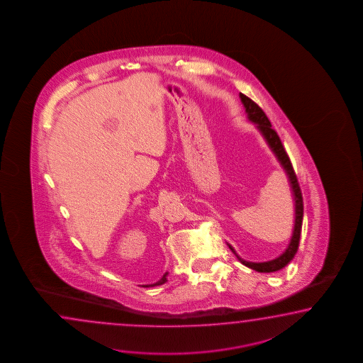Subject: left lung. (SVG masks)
Masks as SVG:
<instances>
[{
	"instance_id": "8db88e82",
	"label": "left lung",
	"mask_w": 363,
	"mask_h": 363,
	"mask_svg": "<svg viewBox=\"0 0 363 363\" xmlns=\"http://www.w3.org/2000/svg\"><path fill=\"white\" fill-rule=\"evenodd\" d=\"M240 98H241L242 104L246 109L247 113V118L250 121L256 123V128L262 133L264 136L265 142L268 143L270 150L276 155L278 161L281 166L284 167V170L287 174V178L290 180V185H291L292 196H294V201H295V224H294V232H292L291 241L289 243L287 249L284 250V254L270 260V262H264V263H252V262H246L241 259L240 256L235 254V249L229 245V249L235 252V255L241 260L242 264H245L246 267H249L251 269L260 272V273H270V272H277V270L282 269L287 264L291 262L294 259L295 254L298 252V242H300V235H301V225H303V213H304V203H303V194H301V189L298 183V178L296 174L292 167L291 161L287 156L286 150H284L282 142L279 139L276 130L272 128L270 121L267 117V114L264 113L263 109L256 104L255 101L247 98L246 95L240 93Z\"/></svg>"
}]
</instances>
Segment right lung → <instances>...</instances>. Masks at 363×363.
<instances>
[{
    "instance_id": "1",
    "label": "right lung",
    "mask_w": 363,
    "mask_h": 363,
    "mask_svg": "<svg viewBox=\"0 0 363 363\" xmlns=\"http://www.w3.org/2000/svg\"><path fill=\"white\" fill-rule=\"evenodd\" d=\"M167 272L164 273V277L161 278L158 282H156V284H144V287H153V286H160V284H164L166 281H167Z\"/></svg>"
}]
</instances>
